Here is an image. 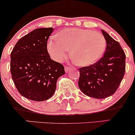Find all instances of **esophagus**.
<instances>
[{
	"label": "esophagus",
	"instance_id": "1",
	"mask_svg": "<svg viewBox=\"0 0 135 135\" xmlns=\"http://www.w3.org/2000/svg\"><path fill=\"white\" fill-rule=\"evenodd\" d=\"M73 69L72 67H70V66H65V72H69V71H70L71 70H72Z\"/></svg>",
	"mask_w": 135,
	"mask_h": 135
}]
</instances>
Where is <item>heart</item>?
I'll list each match as a JSON object with an SVG mask.
<instances>
[{"label": "heart", "mask_w": 135, "mask_h": 135, "mask_svg": "<svg viewBox=\"0 0 135 135\" xmlns=\"http://www.w3.org/2000/svg\"><path fill=\"white\" fill-rule=\"evenodd\" d=\"M106 41L102 33L87 29L71 28L62 30L47 44L49 54L55 60L61 61L70 50L71 58L80 66L96 63L104 54Z\"/></svg>", "instance_id": "1"}]
</instances>
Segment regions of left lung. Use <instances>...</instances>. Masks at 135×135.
<instances>
[{"label":"left lung","instance_id":"8db88e82","mask_svg":"<svg viewBox=\"0 0 135 135\" xmlns=\"http://www.w3.org/2000/svg\"><path fill=\"white\" fill-rule=\"evenodd\" d=\"M102 32L107 47L103 56L93 65L79 69L78 85L86 95L103 99L112 95L118 89L126 70V55L117 41L104 30Z\"/></svg>","mask_w":135,"mask_h":135}]
</instances>
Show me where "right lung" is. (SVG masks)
I'll list each match as a JSON object with an SVG mask.
<instances>
[{"label": "right lung", "mask_w": 135, "mask_h": 135, "mask_svg": "<svg viewBox=\"0 0 135 135\" xmlns=\"http://www.w3.org/2000/svg\"><path fill=\"white\" fill-rule=\"evenodd\" d=\"M52 28H37L17 42L11 53L12 79L21 95L42 102L50 98L58 78L65 74L64 66L51 59L48 38Z\"/></svg>", "instance_id": "right-lung-1"}]
</instances>
